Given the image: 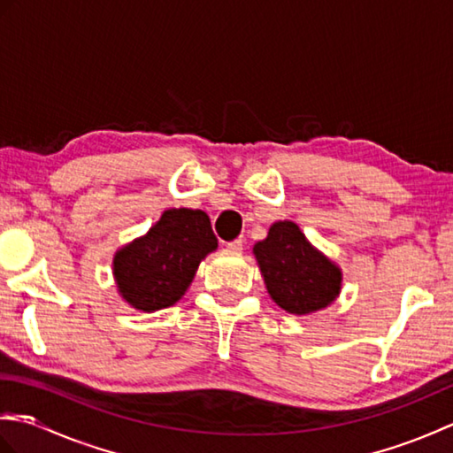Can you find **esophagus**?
I'll return each mask as SVG.
<instances>
[{
    "label": "esophagus",
    "mask_w": 453,
    "mask_h": 453,
    "mask_svg": "<svg viewBox=\"0 0 453 453\" xmlns=\"http://www.w3.org/2000/svg\"><path fill=\"white\" fill-rule=\"evenodd\" d=\"M226 249L229 253H234V255H239L243 251V242L242 239H234V242H229L227 245H226Z\"/></svg>",
    "instance_id": "1"
}]
</instances>
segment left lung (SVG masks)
<instances>
[{
  "mask_svg": "<svg viewBox=\"0 0 453 453\" xmlns=\"http://www.w3.org/2000/svg\"><path fill=\"white\" fill-rule=\"evenodd\" d=\"M253 253L268 294L288 313L323 310L341 292V271L315 251L294 221H276Z\"/></svg>",
  "mask_w": 453,
  "mask_h": 453,
  "instance_id": "left-lung-1",
  "label": "left lung"
}]
</instances>
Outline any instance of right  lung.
Listing matches in <instances>:
<instances>
[{
	"label": "right lung",
	"instance_id": "1",
	"mask_svg": "<svg viewBox=\"0 0 453 453\" xmlns=\"http://www.w3.org/2000/svg\"><path fill=\"white\" fill-rule=\"evenodd\" d=\"M218 247L206 211L171 208L114 257L119 292L132 307L157 311L180 300L202 258Z\"/></svg>",
	"mask_w": 453,
	"mask_h": 453
}]
</instances>
